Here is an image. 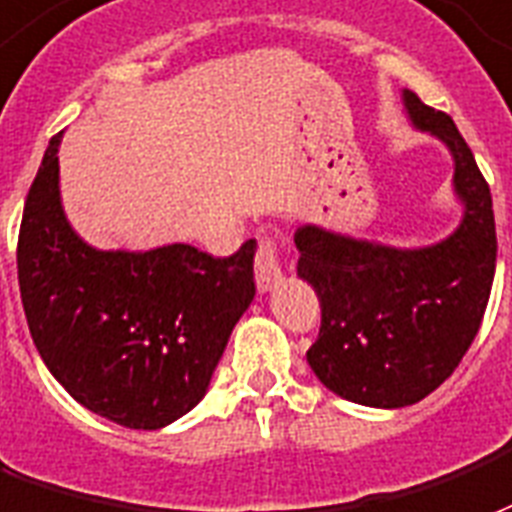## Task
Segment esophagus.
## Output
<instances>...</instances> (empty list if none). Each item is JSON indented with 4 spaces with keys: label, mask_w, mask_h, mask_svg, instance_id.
<instances>
[{
    "label": "esophagus",
    "mask_w": 512,
    "mask_h": 512,
    "mask_svg": "<svg viewBox=\"0 0 512 512\" xmlns=\"http://www.w3.org/2000/svg\"><path fill=\"white\" fill-rule=\"evenodd\" d=\"M283 281V270L278 264L275 242L270 237H259V251H256V286L259 292H272Z\"/></svg>",
    "instance_id": "esophagus-1"
}]
</instances>
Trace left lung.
I'll list each match as a JSON object with an SVG mask.
<instances>
[{"label":"left lung","mask_w":512,"mask_h":512,"mask_svg":"<svg viewBox=\"0 0 512 512\" xmlns=\"http://www.w3.org/2000/svg\"><path fill=\"white\" fill-rule=\"evenodd\" d=\"M409 125L453 158L461 220L431 245H384L302 223L297 275L322 302V330L308 349L316 379L352 404L401 409L453 374L475 341L496 270L491 190L455 122L401 92Z\"/></svg>","instance_id":"8db88e82"}]
</instances>
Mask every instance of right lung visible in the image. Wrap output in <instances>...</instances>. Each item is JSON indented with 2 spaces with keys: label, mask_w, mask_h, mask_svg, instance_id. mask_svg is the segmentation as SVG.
<instances>
[{
  "label": "right lung",
  "mask_w": 512,
  "mask_h": 512,
  "mask_svg": "<svg viewBox=\"0 0 512 512\" xmlns=\"http://www.w3.org/2000/svg\"><path fill=\"white\" fill-rule=\"evenodd\" d=\"M51 138L18 234V286L37 352L67 393L111 423L158 431L207 395L240 316L256 297L245 242L215 259L188 242L103 251L62 207Z\"/></svg>",
  "instance_id": "1"
}]
</instances>
